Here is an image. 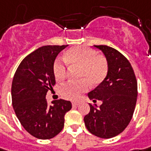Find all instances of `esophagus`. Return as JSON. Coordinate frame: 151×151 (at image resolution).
<instances>
[{
	"instance_id": "obj_1",
	"label": "esophagus",
	"mask_w": 151,
	"mask_h": 151,
	"mask_svg": "<svg viewBox=\"0 0 151 151\" xmlns=\"http://www.w3.org/2000/svg\"><path fill=\"white\" fill-rule=\"evenodd\" d=\"M79 104H80V102L79 101H73L72 102V104H73V106H78Z\"/></svg>"
}]
</instances>
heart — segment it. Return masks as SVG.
Returning <instances> with one entry per match:
<instances>
[{
  "instance_id": "obj_1",
  "label": "heart",
  "mask_w": 151,
  "mask_h": 151,
  "mask_svg": "<svg viewBox=\"0 0 151 151\" xmlns=\"http://www.w3.org/2000/svg\"><path fill=\"white\" fill-rule=\"evenodd\" d=\"M67 64L79 67L78 78L83 80L68 82L59 88L61 95L66 99H75L81 93L88 89L90 83L92 86L101 83L108 73L107 60L100 55H97L94 50L85 47H75L67 51L63 57ZM65 64L60 59L55 61L53 74L56 80H63L66 76Z\"/></svg>"
}]
</instances>
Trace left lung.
<instances>
[{
	"instance_id": "8db88e82",
	"label": "left lung",
	"mask_w": 151,
	"mask_h": 151,
	"mask_svg": "<svg viewBox=\"0 0 151 151\" xmlns=\"http://www.w3.org/2000/svg\"><path fill=\"white\" fill-rule=\"evenodd\" d=\"M102 51L108 63V73L99 85L88 96L93 102L90 111L84 116V124L89 132L104 139L114 137L124 130L132 119L137 100V81L131 64L116 49L105 45L93 46Z\"/></svg>"
}]
</instances>
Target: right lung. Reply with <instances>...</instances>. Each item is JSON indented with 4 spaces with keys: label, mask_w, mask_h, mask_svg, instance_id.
I'll return each mask as SVG.
<instances>
[{
    "label": "right lung",
    "mask_w": 151,
    "mask_h": 151,
    "mask_svg": "<svg viewBox=\"0 0 151 151\" xmlns=\"http://www.w3.org/2000/svg\"><path fill=\"white\" fill-rule=\"evenodd\" d=\"M68 45L43 46L24 58L12 84V106L24 129L34 137L48 139L64 126L70 101L58 99L48 105L46 95L55 85L53 65L57 56Z\"/></svg>",
    "instance_id": "1"
}]
</instances>
